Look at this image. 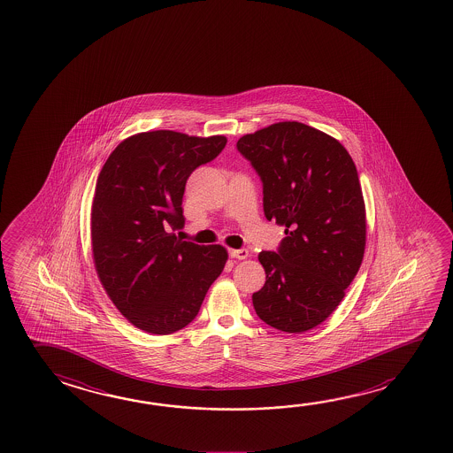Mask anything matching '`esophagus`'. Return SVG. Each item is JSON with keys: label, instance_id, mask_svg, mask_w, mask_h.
I'll return each mask as SVG.
<instances>
[{"label": "esophagus", "instance_id": "esophagus-1", "mask_svg": "<svg viewBox=\"0 0 453 453\" xmlns=\"http://www.w3.org/2000/svg\"><path fill=\"white\" fill-rule=\"evenodd\" d=\"M230 257H234V259H238V261H242V259H246L250 253H248V250L246 248H240V250H230L229 251Z\"/></svg>", "mask_w": 453, "mask_h": 453}]
</instances>
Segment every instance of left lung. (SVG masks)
Returning <instances> with one entry per match:
<instances>
[{
  "mask_svg": "<svg viewBox=\"0 0 453 453\" xmlns=\"http://www.w3.org/2000/svg\"><path fill=\"white\" fill-rule=\"evenodd\" d=\"M237 150L261 178L264 215L286 227L277 251L259 253L265 285L254 310L278 331H309L337 309L365 256L355 162L335 138L301 122L242 136Z\"/></svg>",
  "mask_w": 453,
  "mask_h": 453,
  "instance_id": "obj_1",
  "label": "left lung"
}]
</instances>
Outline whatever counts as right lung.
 <instances>
[{"label":"right lung","instance_id":"obj_1","mask_svg":"<svg viewBox=\"0 0 453 453\" xmlns=\"http://www.w3.org/2000/svg\"><path fill=\"white\" fill-rule=\"evenodd\" d=\"M226 136L154 130L130 136L104 162L92 203L96 273L112 303L146 333H176L199 313L227 251L176 237L186 181L219 156Z\"/></svg>","mask_w":453,"mask_h":453}]
</instances>
